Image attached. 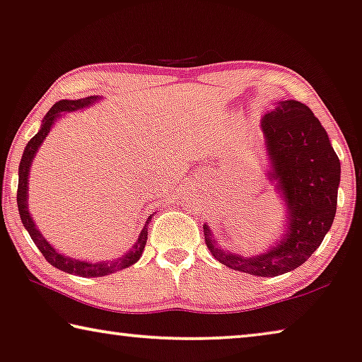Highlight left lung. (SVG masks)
<instances>
[{"label": "left lung", "mask_w": 362, "mask_h": 362, "mask_svg": "<svg viewBox=\"0 0 362 362\" xmlns=\"http://www.w3.org/2000/svg\"><path fill=\"white\" fill-rule=\"evenodd\" d=\"M267 177L284 204L281 237L267 252L244 257L218 245L203 226L204 242L219 263L253 276L273 278L293 272L319 249L337 213L341 165L325 128L309 107L281 100L262 117Z\"/></svg>", "instance_id": "8db88e82"}]
</instances>
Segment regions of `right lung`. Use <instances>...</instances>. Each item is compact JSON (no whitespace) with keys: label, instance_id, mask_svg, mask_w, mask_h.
Wrapping results in <instances>:
<instances>
[{"label":"right lung","instance_id":"1","mask_svg":"<svg viewBox=\"0 0 362 362\" xmlns=\"http://www.w3.org/2000/svg\"><path fill=\"white\" fill-rule=\"evenodd\" d=\"M102 99L100 95H90L86 97V99H78V100H58L55 105L52 107L50 110L47 112V115L43 117L40 129L37 132L34 138L27 143L24 149L23 159H21L19 164V185H18V206H19V214L21 221H23L24 228L27 233L32 237L37 249L42 252V255L45 257V260L58 269H62L64 273L76 274V276L83 278H97V276H107V274H112L115 272H120V269H125L132 267L133 263H136L143 255L144 245L148 242V224L151 223V218L153 214L146 219V224L143 226L141 233L138 235V240L134 242V245L129 249L127 253H123L122 257L113 258V260H105V262H88V260H78V258H71L64 253L58 252L55 247H53L50 242H48L43 234L37 229V226L32 219V214L29 211V203H27V198H29V174L30 167L34 163L35 154L39 153L42 143L45 141V138L50 133V129L55 125L57 120H60L63 113L68 112H76L88 109V107H93Z\"/></svg>","mask_w":362,"mask_h":362}]
</instances>
